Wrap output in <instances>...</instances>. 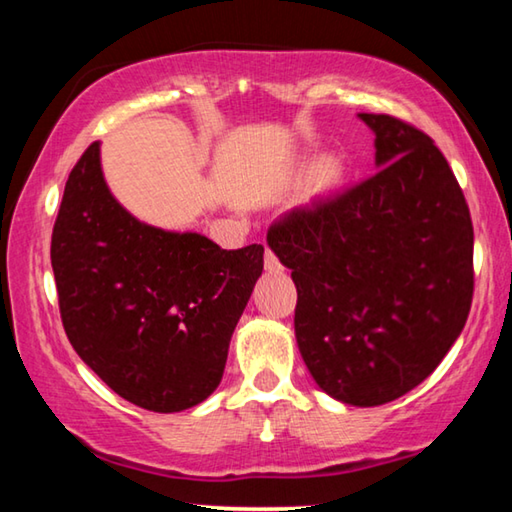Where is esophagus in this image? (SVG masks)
Here are the masks:
<instances>
[{
  "label": "esophagus",
  "instance_id": "34e87169",
  "mask_svg": "<svg viewBox=\"0 0 512 512\" xmlns=\"http://www.w3.org/2000/svg\"><path fill=\"white\" fill-rule=\"evenodd\" d=\"M264 268L268 273H280L282 271L280 259H277L273 250H268V248H266V255H264Z\"/></svg>",
  "mask_w": 512,
  "mask_h": 512
}]
</instances>
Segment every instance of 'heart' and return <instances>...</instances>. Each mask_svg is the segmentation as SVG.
Wrapping results in <instances>:
<instances>
[{
	"mask_svg": "<svg viewBox=\"0 0 512 512\" xmlns=\"http://www.w3.org/2000/svg\"><path fill=\"white\" fill-rule=\"evenodd\" d=\"M341 176H343V167H341L339 160H334V158L320 160L318 167H316V173H314L316 187L318 189H332L334 185H339Z\"/></svg>",
	"mask_w": 512,
	"mask_h": 512,
	"instance_id": "b5f03b06",
	"label": "heart"
}]
</instances>
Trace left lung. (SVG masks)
Segmentation results:
<instances>
[{
  "label": "left lung",
  "instance_id": "8db88e82",
  "mask_svg": "<svg viewBox=\"0 0 512 512\" xmlns=\"http://www.w3.org/2000/svg\"><path fill=\"white\" fill-rule=\"evenodd\" d=\"M375 131L377 173L293 207L268 246L298 289L296 339L334 400L393 402L422 384L463 332L474 293L470 207L427 133L391 115Z\"/></svg>",
  "mask_w": 512,
  "mask_h": 512
}]
</instances>
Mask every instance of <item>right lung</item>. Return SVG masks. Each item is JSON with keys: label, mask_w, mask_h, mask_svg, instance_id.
I'll return each instance as SVG.
<instances>
[{"label": "right lung", "mask_w": 512, "mask_h": 512, "mask_svg": "<svg viewBox=\"0 0 512 512\" xmlns=\"http://www.w3.org/2000/svg\"><path fill=\"white\" fill-rule=\"evenodd\" d=\"M51 268L76 354L124 400L176 413L219 386L264 246L223 250L137 221L112 198L92 142L67 178Z\"/></svg>", "instance_id": "add662e5"}]
</instances>
